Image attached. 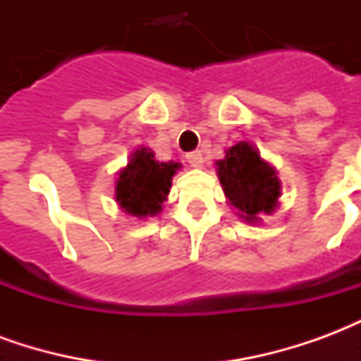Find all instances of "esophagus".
Listing matches in <instances>:
<instances>
[{
    "label": "esophagus",
    "mask_w": 361,
    "mask_h": 361,
    "mask_svg": "<svg viewBox=\"0 0 361 361\" xmlns=\"http://www.w3.org/2000/svg\"><path fill=\"white\" fill-rule=\"evenodd\" d=\"M188 162L193 168H201L204 164V158H203V152L201 150H193V152H189L188 154Z\"/></svg>",
    "instance_id": "obj_1"
}]
</instances>
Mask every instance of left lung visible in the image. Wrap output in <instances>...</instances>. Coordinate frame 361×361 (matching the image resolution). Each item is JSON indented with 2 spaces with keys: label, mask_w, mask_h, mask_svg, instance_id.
<instances>
[{
  "label": "left lung",
  "mask_w": 361,
  "mask_h": 361,
  "mask_svg": "<svg viewBox=\"0 0 361 361\" xmlns=\"http://www.w3.org/2000/svg\"><path fill=\"white\" fill-rule=\"evenodd\" d=\"M219 178L228 201L245 222H257L259 214H271L280 197V181L271 164L250 142H238L216 162Z\"/></svg>",
  "instance_id": "8db88e82"
}]
</instances>
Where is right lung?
I'll return each mask as SVG.
<instances>
[{"label": "right lung", "mask_w": 361, "mask_h": 361, "mask_svg": "<svg viewBox=\"0 0 361 361\" xmlns=\"http://www.w3.org/2000/svg\"><path fill=\"white\" fill-rule=\"evenodd\" d=\"M180 162H158L150 149H137L116 181V201L131 216L145 219L162 211Z\"/></svg>", "instance_id": "right-lung-1"}]
</instances>
